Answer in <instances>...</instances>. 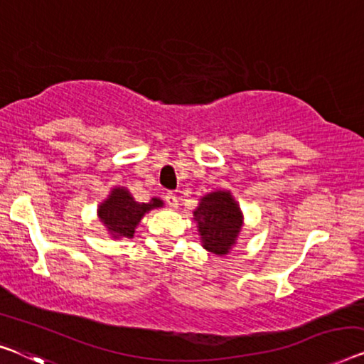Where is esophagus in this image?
I'll return each mask as SVG.
<instances>
[{
  "label": "esophagus",
  "mask_w": 364,
  "mask_h": 364,
  "mask_svg": "<svg viewBox=\"0 0 364 364\" xmlns=\"http://www.w3.org/2000/svg\"><path fill=\"white\" fill-rule=\"evenodd\" d=\"M165 200H166V204L170 205V208H178V198H176V194L173 193V191H168L166 194H165Z\"/></svg>",
  "instance_id": "esophagus-1"
}]
</instances>
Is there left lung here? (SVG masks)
<instances>
[{
	"instance_id": "1",
	"label": "left lung",
	"mask_w": 364,
	"mask_h": 364,
	"mask_svg": "<svg viewBox=\"0 0 364 364\" xmlns=\"http://www.w3.org/2000/svg\"><path fill=\"white\" fill-rule=\"evenodd\" d=\"M194 219L205 250L215 255L229 253L242 227L240 209L230 193L215 191L204 196L194 210Z\"/></svg>"
}]
</instances>
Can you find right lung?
I'll list each match as a JSON object with an SVG mask.
<instances>
[{
  "label": "right lung",
  "mask_w": 364,
  "mask_h": 364,
  "mask_svg": "<svg viewBox=\"0 0 364 364\" xmlns=\"http://www.w3.org/2000/svg\"><path fill=\"white\" fill-rule=\"evenodd\" d=\"M164 205L160 199L154 198L150 203H137L130 196L127 189H112L109 199L100 205L97 213L106 229L111 232L114 238H132L135 227L142 219L144 214L150 209Z\"/></svg>",
  "instance_id": "add662e5"
}]
</instances>
